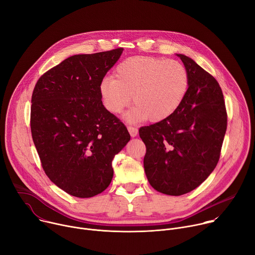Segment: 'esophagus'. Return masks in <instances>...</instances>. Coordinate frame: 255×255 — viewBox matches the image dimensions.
I'll list each match as a JSON object with an SVG mask.
<instances>
[{
	"label": "esophagus",
	"mask_w": 255,
	"mask_h": 255,
	"mask_svg": "<svg viewBox=\"0 0 255 255\" xmlns=\"http://www.w3.org/2000/svg\"><path fill=\"white\" fill-rule=\"evenodd\" d=\"M127 128H128V131H129V133H130V135H131L132 137H135V136L138 134V129H137L136 127L129 125Z\"/></svg>",
	"instance_id": "1"
}]
</instances>
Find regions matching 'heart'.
<instances>
[{
	"label": "heart",
	"mask_w": 255,
	"mask_h": 255,
	"mask_svg": "<svg viewBox=\"0 0 255 255\" xmlns=\"http://www.w3.org/2000/svg\"><path fill=\"white\" fill-rule=\"evenodd\" d=\"M114 78H105L100 95L109 112L120 114L132 100L136 106L127 114L129 121H162L183 103L189 76L176 60L150 56H133L120 62Z\"/></svg>",
	"instance_id": "obj_1"
}]
</instances>
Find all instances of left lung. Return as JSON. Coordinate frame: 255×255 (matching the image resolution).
<instances>
[{
	"mask_svg": "<svg viewBox=\"0 0 255 255\" xmlns=\"http://www.w3.org/2000/svg\"><path fill=\"white\" fill-rule=\"evenodd\" d=\"M189 76L186 97L168 118L139 129L146 146L144 170L156 191L180 196L198 188L220 158L227 111L216 79L192 58L177 54Z\"/></svg>",
	"mask_w": 255,
	"mask_h": 255,
	"instance_id": "left-lung-1",
	"label": "left lung"
}]
</instances>
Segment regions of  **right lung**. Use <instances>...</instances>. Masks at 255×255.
Instances as JSON below:
<instances>
[{"mask_svg": "<svg viewBox=\"0 0 255 255\" xmlns=\"http://www.w3.org/2000/svg\"><path fill=\"white\" fill-rule=\"evenodd\" d=\"M123 48L78 54L47 70L35 85L30 127L42 168L65 193L91 198L113 178L112 160L130 140L104 107L100 84Z\"/></svg>", "mask_w": 255, "mask_h": 255, "instance_id": "1", "label": "right lung"}]
</instances>
